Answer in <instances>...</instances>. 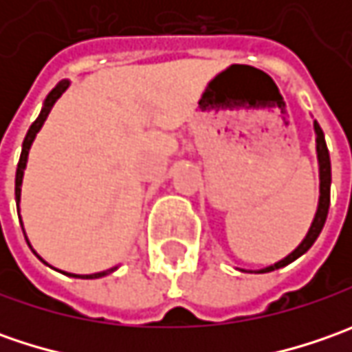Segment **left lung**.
<instances>
[{"mask_svg":"<svg viewBox=\"0 0 352 352\" xmlns=\"http://www.w3.org/2000/svg\"><path fill=\"white\" fill-rule=\"evenodd\" d=\"M314 129H316V151H318V162H319V204L318 211H316V217L311 221V227L307 231L305 239L298 245V249H294L282 261L270 264L266 268H261L256 272H272V270H278L286 264L294 263L296 258H300L304 252L309 250V247L316 243V239L321 233L323 225H325V219H327V211H329V199H331V160H329V151H327V144H325V137H323V131L319 127L318 121H314Z\"/></svg>","mask_w":352,"mask_h":352,"instance_id":"8db88e82","label":"left lung"}]
</instances>
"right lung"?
I'll return each instance as SVG.
<instances>
[{
  "label": "right lung",
  "instance_id": "1",
  "mask_svg": "<svg viewBox=\"0 0 352 352\" xmlns=\"http://www.w3.org/2000/svg\"><path fill=\"white\" fill-rule=\"evenodd\" d=\"M68 86H70V82L68 80H62V82H58L54 88L50 89V94L47 96V100H45V105H43V109H41V113H38V117H36V121H34L33 125L29 127V131H27V137H25V141H23V151H21V158H19V164H17V174H15V201H17V213H19V201H21V184H23V172H25V168H27V156H29V151H31V144H33L34 137H36V133L41 131V127H43V123L47 121L48 113H50V109L54 107V103H56V100L60 98L62 94L68 89ZM21 221V217H19ZM25 233V231H23ZM27 239V236H25ZM29 243V241H27ZM34 252V250H33ZM36 254V252H34ZM38 256V254H36ZM41 258V256H38ZM43 261V258H41ZM45 263V261H43ZM47 264V263H45ZM113 270H117V266H113V268H109V270H103V272H96V274H70V272H64V274H68V276H74V278H86V280H94V278H102V276H107V274H111Z\"/></svg>",
  "mask_w": 352,
  "mask_h": 352
}]
</instances>
